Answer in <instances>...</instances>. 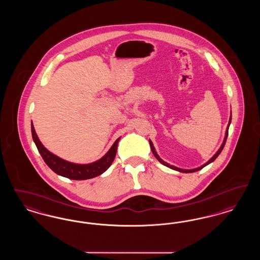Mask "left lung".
Listing matches in <instances>:
<instances>
[{
    "label": "left lung",
    "instance_id": "8db88e82",
    "mask_svg": "<svg viewBox=\"0 0 260 260\" xmlns=\"http://www.w3.org/2000/svg\"><path fill=\"white\" fill-rule=\"evenodd\" d=\"M231 124V116H230V120H229V124H228V126H227V129H226V134H225V137H224V140H223L222 145L220 146V148L219 150L215 153V155L210 159V161H207L205 165H203V166H201V167H199L197 169H194V170H182V169H179V168H176V167H174V166H171L170 164H168V162H166V161H162L161 158L158 156V154H157V152L155 151V147H154V145H153V143H152V141L151 140H149V143H150V147H151V150H152V152H153V154H154V156L156 157V159L158 160V161H160L161 164H162L164 166H166V167H168V168H171V169H173V170H175V171H177V172H180V173H194V172H198L200 170H202L204 167H206V166H208L210 162H212V161H214L217 157H218V155L221 153V151H222V149L224 148V145H225V142H226V139H227V136H228V128H229V125Z\"/></svg>",
    "mask_w": 260,
    "mask_h": 260
}]
</instances>
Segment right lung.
Masks as SVG:
<instances>
[{
  "label": "right lung",
  "instance_id": "1",
  "mask_svg": "<svg viewBox=\"0 0 260 260\" xmlns=\"http://www.w3.org/2000/svg\"><path fill=\"white\" fill-rule=\"evenodd\" d=\"M31 131H32L33 140L45 162L58 175H61L73 180H85V179L93 178L95 176H99L101 173H104L105 171H107V169L111 166L112 162L115 159L118 142L121 138L119 137L114 142L110 150L99 161L87 164V165H78L70 161H64L59 157L50 153L48 149L45 148L44 145L41 143L40 139L38 138L33 124H31Z\"/></svg>",
  "mask_w": 260,
  "mask_h": 260
}]
</instances>
